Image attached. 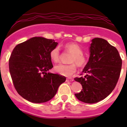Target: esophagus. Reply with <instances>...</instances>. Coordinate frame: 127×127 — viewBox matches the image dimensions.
<instances>
[{"label":"esophagus","mask_w":127,"mask_h":127,"mask_svg":"<svg viewBox=\"0 0 127 127\" xmlns=\"http://www.w3.org/2000/svg\"><path fill=\"white\" fill-rule=\"evenodd\" d=\"M74 80L73 79H71V78H67L66 79V82H72Z\"/></svg>","instance_id":"1"}]
</instances>
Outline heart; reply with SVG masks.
<instances>
[{
    "instance_id": "heart-1",
    "label": "heart",
    "mask_w": 127,
    "mask_h": 127,
    "mask_svg": "<svg viewBox=\"0 0 127 127\" xmlns=\"http://www.w3.org/2000/svg\"><path fill=\"white\" fill-rule=\"evenodd\" d=\"M66 52L72 53L69 62V64H58L55 67V71L58 74L66 77L72 75L77 71V65L79 67H84L87 64V58L83 53V50L80 46L74 42H69L64 45ZM50 56L55 63L60 62L61 55L58 47H55L50 52Z\"/></svg>"
}]
</instances>
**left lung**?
<instances>
[{"instance_id": "obj_1", "label": "left lung", "mask_w": 127, "mask_h": 127, "mask_svg": "<svg viewBox=\"0 0 127 127\" xmlns=\"http://www.w3.org/2000/svg\"><path fill=\"white\" fill-rule=\"evenodd\" d=\"M90 45L89 61L82 74L85 75L74 80L82 86L81 92L75 94L76 98L92 104L106 98L116 87L122 61L117 48L106 40L95 38Z\"/></svg>"}]
</instances>
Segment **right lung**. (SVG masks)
<instances>
[{
  "label": "right lung",
  "mask_w": 127,
  "mask_h": 127,
  "mask_svg": "<svg viewBox=\"0 0 127 127\" xmlns=\"http://www.w3.org/2000/svg\"><path fill=\"white\" fill-rule=\"evenodd\" d=\"M58 43L53 39L35 37L18 44L9 58V71L15 88L20 96L34 103L54 97L66 78L48 72L53 67L50 52Z\"/></svg>",
  "instance_id": "obj_1"
}]
</instances>
